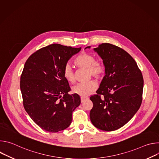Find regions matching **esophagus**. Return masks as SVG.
<instances>
[{
	"instance_id": "1",
	"label": "esophagus",
	"mask_w": 159,
	"mask_h": 159,
	"mask_svg": "<svg viewBox=\"0 0 159 159\" xmlns=\"http://www.w3.org/2000/svg\"><path fill=\"white\" fill-rule=\"evenodd\" d=\"M87 99V98H83V97H81L80 98V100H81V102H84L85 101H86Z\"/></svg>"
}]
</instances>
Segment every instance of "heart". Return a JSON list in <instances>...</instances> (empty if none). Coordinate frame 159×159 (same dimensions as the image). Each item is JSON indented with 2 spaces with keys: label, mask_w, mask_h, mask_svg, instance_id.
Wrapping results in <instances>:
<instances>
[{
  "label": "heart",
  "mask_w": 159,
  "mask_h": 159,
  "mask_svg": "<svg viewBox=\"0 0 159 159\" xmlns=\"http://www.w3.org/2000/svg\"><path fill=\"white\" fill-rule=\"evenodd\" d=\"M75 65L79 68L87 69L89 77H93L96 79L102 78L105 68L104 64L99 61L96 60L94 55L87 52H82L74 59ZM63 75L64 78L70 83H74L75 81V73L72 66L66 63L63 69ZM98 88V84L95 80H90L86 82L79 83L73 87V93L81 97H87L93 93Z\"/></svg>",
  "instance_id": "b5f03b06"
}]
</instances>
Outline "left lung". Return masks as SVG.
<instances>
[{
  "mask_svg": "<svg viewBox=\"0 0 159 159\" xmlns=\"http://www.w3.org/2000/svg\"><path fill=\"white\" fill-rule=\"evenodd\" d=\"M94 50L103 60L106 75L97 94L90 98L93 102L90 119L101 130H116L126 125L141 106L142 74L132 57L116 45L102 43Z\"/></svg>",
  "mask_w": 159,
  "mask_h": 159,
  "instance_id": "8db88e82",
  "label": "left lung"
}]
</instances>
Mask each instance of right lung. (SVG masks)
<instances>
[{
  "label": "right lung",
  "instance_id": "add662e5",
  "mask_svg": "<svg viewBox=\"0 0 159 159\" xmlns=\"http://www.w3.org/2000/svg\"><path fill=\"white\" fill-rule=\"evenodd\" d=\"M81 48L52 44L33 53L26 60L20 75L23 106L40 128L56 133L69 127L72 112L80 104L77 94H69V82L63 69Z\"/></svg>",
  "mask_w": 159,
  "mask_h": 159
}]
</instances>
